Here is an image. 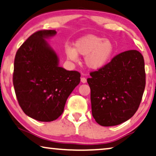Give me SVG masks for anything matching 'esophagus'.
I'll list each match as a JSON object with an SVG mask.
<instances>
[{"instance_id": "esophagus-1", "label": "esophagus", "mask_w": 156, "mask_h": 156, "mask_svg": "<svg viewBox=\"0 0 156 156\" xmlns=\"http://www.w3.org/2000/svg\"><path fill=\"white\" fill-rule=\"evenodd\" d=\"M81 82H82L83 83H85L86 82H87V79H86L85 77H82L80 79Z\"/></svg>"}]
</instances>
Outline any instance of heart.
I'll list each match as a JSON object with an SVG mask.
<instances>
[{"instance_id": "b5f03b06", "label": "heart", "mask_w": 156, "mask_h": 156, "mask_svg": "<svg viewBox=\"0 0 156 156\" xmlns=\"http://www.w3.org/2000/svg\"><path fill=\"white\" fill-rule=\"evenodd\" d=\"M114 52V45L109 39H104L94 35H87L78 39L74 48L66 46L65 54L72 62H78V55L85 57L87 68L97 70L108 63Z\"/></svg>"}]
</instances>
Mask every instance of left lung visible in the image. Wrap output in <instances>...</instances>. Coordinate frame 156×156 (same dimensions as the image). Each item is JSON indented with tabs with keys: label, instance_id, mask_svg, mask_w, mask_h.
<instances>
[{
	"label": "left lung",
	"instance_id": "8db88e82",
	"mask_svg": "<svg viewBox=\"0 0 156 156\" xmlns=\"http://www.w3.org/2000/svg\"><path fill=\"white\" fill-rule=\"evenodd\" d=\"M90 75L92 113L98 124L114 126L134 115L146 85L144 60L139 51L120 53Z\"/></svg>",
	"mask_w": 156,
	"mask_h": 156
}]
</instances>
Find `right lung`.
<instances>
[{"label":"right lung","instance_id":"obj_1","mask_svg":"<svg viewBox=\"0 0 156 156\" xmlns=\"http://www.w3.org/2000/svg\"><path fill=\"white\" fill-rule=\"evenodd\" d=\"M55 30L35 32L20 46L14 62L13 85L24 113L41 122L62 114L66 99L80 81V73L59 67L55 51L45 38Z\"/></svg>","mask_w":156,"mask_h":156}]
</instances>
